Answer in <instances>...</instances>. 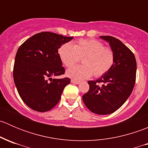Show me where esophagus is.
Segmentation results:
<instances>
[{"instance_id":"esophagus-1","label":"esophagus","mask_w":148,"mask_h":148,"mask_svg":"<svg viewBox=\"0 0 148 148\" xmlns=\"http://www.w3.org/2000/svg\"><path fill=\"white\" fill-rule=\"evenodd\" d=\"M71 82L73 83V84H80L79 81H77V80H75V79H71Z\"/></svg>"}]
</instances>
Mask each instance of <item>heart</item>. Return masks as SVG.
Here are the masks:
<instances>
[{
	"mask_svg": "<svg viewBox=\"0 0 148 148\" xmlns=\"http://www.w3.org/2000/svg\"><path fill=\"white\" fill-rule=\"evenodd\" d=\"M58 55L66 67L73 66L82 58V65L69 69L66 75L80 81L92 77H99L107 74L114 63V52L110 46L98 40L79 39L73 45L69 43L62 44L58 49Z\"/></svg>",
	"mask_w": 148,
	"mask_h": 148,
	"instance_id": "heart-1",
	"label": "heart"
}]
</instances>
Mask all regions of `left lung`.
I'll use <instances>...</instances> for the list:
<instances>
[{
  "label": "left lung",
  "mask_w": 148,
  "mask_h": 148,
  "mask_svg": "<svg viewBox=\"0 0 148 148\" xmlns=\"http://www.w3.org/2000/svg\"><path fill=\"white\" fill-rule=\"evenodd\" d=\"M100 38L108 41L114 51V65L97 80L88 82L89 89L82 99L92 112L109 114L118 110L132 93L136 80L137 63L132 51L120 40L110 36ZM100 83L102 86H99Z\"/></svg>",
  "instance_id": "obj_1"
}]
</instances>
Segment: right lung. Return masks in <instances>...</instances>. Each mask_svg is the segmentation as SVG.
<instances>
[{"label": "right lung", "instance_id": "right-lung-1", "mask_svg": "<svg viewBox=\"0 0 148 148\" xmlns=\"http://www.w3.org/2000/svg\"><path fill=\"white\" fill-rule=\"evenodd\" d=\"M73 37L52 32L38 33L18 48L13 66V79L23 102L37 112H47L57 104L70 79H52L65 73L58 49ZM51 81L49 82L48 80Z\"/></svg>", "mask_w": 148, "mask_h": 148}]
</instances>
